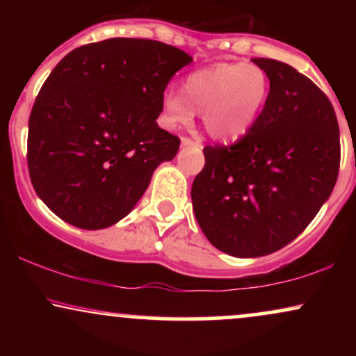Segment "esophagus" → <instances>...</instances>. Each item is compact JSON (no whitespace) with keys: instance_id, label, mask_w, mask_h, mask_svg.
Masks as SVG:
<instances>
[{"instance_id":"esophagus-1","label":"esophagus","mask_w":356,"mask_h":356,"mask_svg":"<svg viewBox=\"0 0 356 356\" xmlns=\"http://www.w3.org/2000/svg\"><path fill=\"white\" fill-rule=\"evenodd\" d=\"M181 145L182 147H195V149H202V144L197 140H192L189 137H182L181 138Z\"/></svg>"}]
</instances>
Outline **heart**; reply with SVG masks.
<instances>
[{
	"instance_id": "obj_1",
	"label": "heart",
	"mask_w": 356,
	"mask_h": 356,
	"mask_svg": "<svg viewBox=\"0 0 356 356\" xmlns=\"http://www.w3.org/2000/svg\"><path fill=\"white\" fill-rule=\"evenodd\" d=\"M269 81L266 73L251 63H218L192 72L184 80L182 92L164 95L167 127L191 124L202 112L206 132L229 144L243 138L256 124L266 105Z\"/></svg>"
}]
</instances>
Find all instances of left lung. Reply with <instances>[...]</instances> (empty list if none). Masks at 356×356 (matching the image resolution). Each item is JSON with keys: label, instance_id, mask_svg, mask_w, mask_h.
Here are the masks:
<instances>
[{"label": "left lung", "instance_id": "1", "mask_svg": "<svg viewBox=\"0 0 356 356\" xmlns=\"http://www.w3.org/2000/svg\"><path fill=\"white\" fill-rule=\"evenodd\" d=\"M252 63L269 80L266 105L236 144L204 147L206 164L191 191L206 238L236 257L271 254L296 239L340 169V129L328 97L283 61Z\"/></svg>", "mask_w": 356, "mask_h": 356}]
</instances>
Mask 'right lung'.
I'll return each instance as SVG.
<instances>
[{
  "label": "right lung",
  "mask_w": 356,
  "mask_h": 356,
  "mask_svg": "<svg viewBox=\"0 0 356 356\" xmlns=\"http://www.w3.org/2000/svg\"><path fill=\"white\" fill-rule=\"evenodd\" d=\"M192 61L170 44L110 38L83 44L53 68L28 122L36 194L80 229H105L144 195L181 140L157 125L164 90Z\"/></svg>",
  "instance_id": "1"
}]
</instances>
